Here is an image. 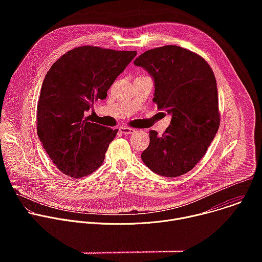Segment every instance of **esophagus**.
I'll use <instances>...</instances> for the list:
<instances>
[{
  "mask_svg": "<svg viewBox=\"0 0 262 262\" xmlns=\"http://www.w3.org/2000/svg\"><path fill=\"white\" fill-rule=\"evenodd\" d=\"M119 132L121 134H124V135H130V134H133L135 132V129L132 128V127H128V126H120L119 127Z\"/></svg>",
  "mask_w": 262,
  "mask_h": 262,
  "instance_id": "1",
  "label": "esophagus"
}]
</instances>
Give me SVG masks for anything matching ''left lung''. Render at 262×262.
<instances>
[{"label": "left lung", "mask_w": 262, "mask_h": 262, "mask_svg": "<svg viewBox=\"0 0 262 262\" xmlns=\"http://www.w3.org/2000/svg\"><path fill=\"white\" fill-rule=\"evenodd\" d=\"M134 64L154 78L152 100L172 115L162 136L149 132L142 161L161 176H180L203 158L220 126L213 71L201 56L177 46L146 51Z\"/></svg>", "instance_id": "obj_1"}]
</instances>
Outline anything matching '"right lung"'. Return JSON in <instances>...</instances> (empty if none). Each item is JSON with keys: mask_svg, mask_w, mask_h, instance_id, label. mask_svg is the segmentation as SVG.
<instances>
[{"mask_svg": "<svg viewBox=\"0 0 262 262\" xmlns=\"http://www.w3.org/2000/svg\"><path fill=\"white\" fill-rule=\"evenodd\" d=\"M136 55L84 46L64 54L48 71L37 104V134L62 173L81 178L102 165L118 129L90 122L86 114L106 97Z\"/></svg>", "mask_w": 262, "mask_h": 262, "instance_id": "obj_1", "label": "right lung"}]
</instances>
